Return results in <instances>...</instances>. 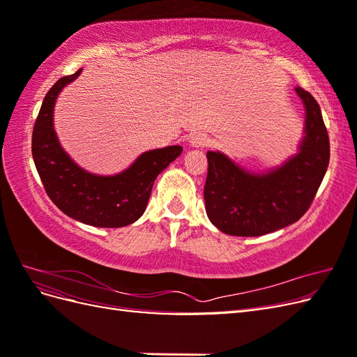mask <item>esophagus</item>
Wrapping results in <instances>:
<instances>
[{
	"label": "esophagus",
	"mask_w": 357,
	"mask_h": 357,
	"mask_svg": "<svg viewBox=\"0 0 357 357\" xmlns=\"http://www.w3.org/2000/svg\"><path fill=\"white\" fill-rule=\"evenodd\" d=\"M189 143H190L192 147H205V146H208L210 139H208L207 134H204V132H199V131H198V132H193V134L190 135Z\"/></svg>",
	"instance_id": "obj_1"
}]
</instances>
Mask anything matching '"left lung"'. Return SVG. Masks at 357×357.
I'll use <instances>...</instances> for the list:
<instances>
[{"instance_id": "left-lung-1", "label": "left lung", "mask_w": 357, "mask_h": 357, "mask_svg": "<svg viewBox=\"0 0 357 357\" xmlns=\"http://www.w3.org/2000/svg\"><path fill=\"white\" fill-rule=\"evenodd\" d=\"M305 107L298 152L266 171H250L219 150L207 152L205 211L223 234L259 236L298 222L316 197L329 165V137L311 93L295 88Z\"/></svg>"}]
</instances>
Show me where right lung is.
Wrapping results in <instances>:
<instances>
[{
  "instance_id": "obj_1",
  "label": "right lung",
  "mask_w": 357,
  "mask_h": 357,
  "mask_svg": "<svg viewBox=\"0 0 357 357\" xmlns=\"http://www.w3.org/2000/svg\"><path fill=\"white\" fill-rule=\"evenodd\" d=\"M80 73L59 79L45 96L32 131V158L49 198L62 213L95 228H122L142 218L156 177L183 147L149 150L113 176L93 174L75 164L59 143L53 112L62 89Z\"/></svg>"
}]
</instances>
